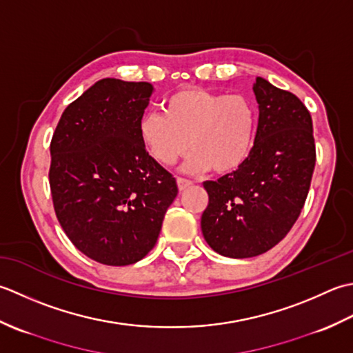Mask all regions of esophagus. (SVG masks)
<instances>
[{"label":"esophagus","mask_w":353,"mask_h":353,"mask_svg":"<svg viewBox=\"0 0 353 353\" xmlns=\"http://www.w3.org/2000/svg\"><path fill=\"white\" fill-rule=\"evenodd\" d=\"M176 184H178V189H179V192H183V190H185L187 187H190L192 185V181L190 179H185V178H176Z\"/></svg>","instance_id":"esophagus-1"}]
</instances>
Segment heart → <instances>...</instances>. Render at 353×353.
<instances>
[{
    "label": "heart",
    "mask_w": 353,
    "mask_h": 353,
    "mask_svg": "<svg viewBox=\"0 0 353 353\" xmlns=\"http://www.w3.org/2000/svg\"><path fill=\"white\" fill-rule=\"evenodd\" d=\"M256 121V108L245 96L183 88L166 99L164 114H143L139 134L149 154L164 166L192 148L195 152L185 161V172L212 168L216 174H230L253 149Z\"/></svg>",
    "instance_id": "b5f03b06"
}]
</instances>
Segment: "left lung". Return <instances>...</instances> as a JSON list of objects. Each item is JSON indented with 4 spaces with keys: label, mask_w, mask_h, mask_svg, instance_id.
I'll list each match as a JSON object with an SVG mask.
<instances>
[{
    "label": "left lung",
    "mask_w": 353,
    "mask_h": 353,
    "mask_svg": "<svg viewBox=\"0 0 353 353\" xmlns=\"http://www.w3.org/2000/svg\"><path fill=\"white\" fill-rule=\"evenodd\" d=\"M253 91L259 103L253 149L239 169L204 183V239L233 259L267 253L283 239L305 205L315 168L312 119L303 102L262 77Z\"/></svg>",
    "instance_id": "8db88e82"
}]
</instances>
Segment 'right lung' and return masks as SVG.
<instances>
[{
  "label": "right lung",
  "instance_id": "right-lung-1",
  "mask_svg": "<svg viewBox=\"0 0 353 353\" xmlns=\"http://www.w3.org/2000/svg\"><path fill=\"white\" fill-rule=\"evenodd\" d=\"M152 91L148 82L102 79L65 108L50 145L57 221L79 251L111 267L155 247L178 193L139 134Z\"/></svg>",
  "mask_w": 353,
  "mask_h": 353
}]
</instances>
